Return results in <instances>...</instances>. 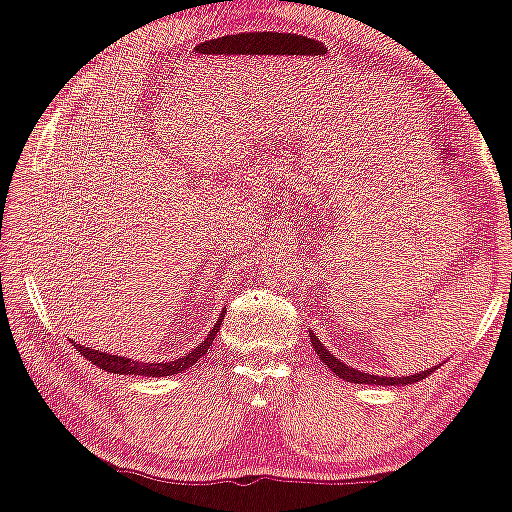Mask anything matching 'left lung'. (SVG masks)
<instances>
[{
	"label": "left lung",
	"instance_id": "8db88e82",
	"mask_svg": "<svg viewBox=\"0 0 512 512\" xmlns=\"http://www.w3.org/2000/svg\"><path fill=\"white\" fill-rule=\"evenodd\" d=\"M309 339H311V346H314V351L318 358H321V362H325L328 365L330 372H335L339 379H344L348 383H367V385H409V383H416V381H422L427 379L429 374H434V369H439V365L427 369V372H420V374H413V376H379V374H365L360 372V369H355L351 365H346V362H342L339 358H335L332 355V351H328V348L323 346L321 339H318L314 332L309 330Z\"/></svg>",
	"mask_w": 512,
	"mask_h": 512
}]
</instances>
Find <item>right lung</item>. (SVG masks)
Instances as JSON below:
<instances>
[{
    "instance_id": "obj_1",
    "label": "right lung",
    "mask_w": 512,
    "mask_h": 512,
    "mask_svg": "<svg viewBox=\"0 0 512 512\" xmlns=\"http://www.w3.org/2000/svg\"><path fill=\"white\" fill-rule=\"evenodd\" d=\"M221 321H224V314H219V321L214 323V328L210 330V335L205 337V342L194 346L189 353L180 355V358L168 360V362L133 360V358H124V355H113L108 351H96L92 346H80L73 342V339H69V342L78 348L80 355H85L87 360H92V365L103 369V372L127 374V376H152V379H157V376H173V374L187 372L191 365H196V362L207 353V348L212 346L214 337H217V332L221 328Z\"/></svg>"
}]
</instances>
